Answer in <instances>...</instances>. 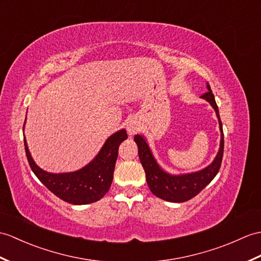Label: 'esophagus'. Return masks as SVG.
<instances>
[{"label": "esophagus", "instance_id": "obj_1", "mask_svg": "<svg viewBox=\"0 0 261 261\" xmlns=\"http://www.w3.org/2000/svg\"><path fill=\"white\" fill-rule=\"evenodd\" d=\"M140 122L137 119H131L128 122V125H126V131H128L130 136L136 135V133L140 131Z\"/></svg>", "mask_w": 261, "mask_h": 261}]
</instances>
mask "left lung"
Wrapping results in <instances>:
<instances>
[{"instance_id":"obj_1","label":"left lung","mask_w":261,"mask_h":261,"mask_svg":"<svg viewBox=\"0 0 261 261\" xmlns=\"http://www.w3.org/2000/svg\"><path fill=\"white\" fill-rule=\"evenodd\" d=\"M208 92L201 95V98L210 103V106L216 111L220 129V147L214 161L209 166L201 169L199 171L190 173L172 174L163 170L156 162L152 154L149 144L145 138L141 135L135 136V142L138 145L139 159L144 169L145 178L149 186V189L160 199L169 202H185L190 200L207 187L219 171L222 155H223V131L222 124L219 116V109L215 100L213 91L210 89L209 83H207Z\"/></svg>"}]
</instances>
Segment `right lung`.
Returning a JSON list of instances; mask_svg holds the SVG:
<instances>
[{
    "mask_svg": "<svg viewBox=\"0 0 261 261\" xmlns=\"http://www.w3.org/2000/svg\"><path fill=\"white\" fill-rule=\"evenodd\" d=\"M128 138L124 129L109 137L99 153L87 166L73 172L52 173L34 162L24 137L25 153L32 171L54 195L72 204H88L98 201L110 189L121 142Z\"/></svg>",
    "mask_w": 261,
    "mask_h": 261,
    "instance_id": "right-lung-1",
    "label": "right lung"
}]
</instances>
